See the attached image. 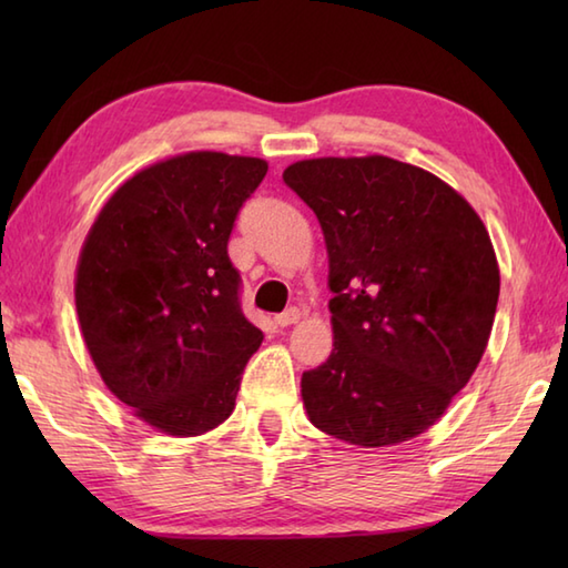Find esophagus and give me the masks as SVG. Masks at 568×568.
<instances>
[{
  "mask_svg": "<svg viewBox=\"0 0 568 568\" xmlns=\"http://www.w3.org/2000/svg\"><path fill=\"white\" fill-rule=\"evenodd\" d=\"M300 315H303V312H300L297 307H287L285 312H281V315L275 317V322L281 324V327H291V324H295L300 320Z\"/></svg>",
  "mask_w": 568,
  "mask_h": 568,
  "instance_id": "34e87169",
  "label": "esophagus"
}]
</instances>
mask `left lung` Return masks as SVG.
<instances>
[{"mask_svg": "<svg viewBox=\"0 0 568 568\" xmlns=\"http://www.w3.org/2000/svg\"><path fill=\"white\" fill-rule=\"evenodd\" d=\"M283 180L317 214L334 293V348L300 383L310 422L356 446L417 437L474 376L496 320L484 222L444 180L388 155L297 161Z\"/></svg>", "mask_w": 568, "mask_h": 568, "instance_id": "obj_1", "label": "left lung"}]
</instances>
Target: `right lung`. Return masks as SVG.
Wrapping results in <instances>:
<instances>
[{
	"instance_id": "right-lung-1",
	"label": "right lung",
	"mask_w": 568,
	"mask_h": 568,
	"mask_svg": "<svg viewBox=\"0 0 568 568\" xmlns=\"http://www.w3.org/2000/svg\"><path fill=\"white\" fill-rule=\"evenodd\" d=\"M268 163L192 151L129 178L84 239L75 307L106 388L151 427L197 437L232 415L263 332L241 312L229 236Z\"/></svg>"
}]
</instances>
